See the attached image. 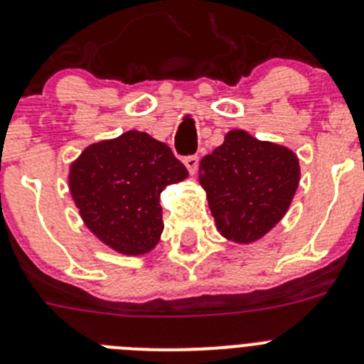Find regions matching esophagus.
Here are the masks:
<instances>
[{
    "label": "esophagus",
    "mask_w": 364,
    "mask_h": 364,
    "mask_svg": "<svg viewBox=\"0 0 364 364\" xmlns=\"http://www.w3.org/2000/svg\"><path fill=\"white\" fill-rule=\"evenodd\" d=\"M184 166L188 168L189 173H195L196 168H198V156L196 155H189L184 159Z\"/></svg>",
    "instance_id": "obj_1"
}]
</instances>
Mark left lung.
Masks as SVG:
<instances>
[{
    "instance_id": "obj_1",
    "label": "left lung",
    "mask_w": 364,
    "mask_h": 364,
    "mask_svg": "<svg viewBox=\"0 0 364 364\" xmlns=\"http://www.w3.org/2000/svg\"><path fill=\"white\" fill-rule=\"evenodd\" d=\"M200 186L223 238L252 243L289 211L299 184L292 149L231 129L211 155L200 160Z\"/></svg>"
}]
</instances>
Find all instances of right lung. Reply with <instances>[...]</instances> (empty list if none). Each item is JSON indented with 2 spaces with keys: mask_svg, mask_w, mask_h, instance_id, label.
Masks as SVG:
<instances>
[{
  "mask_svg": "<svg viewBox=\"0 0 364 364\" xmlns=\"http://www.w3.org/2000/svg\"><path fill=\"white\" fill-rule=\"evenodd\" d=\"M188 178L168 144L144 132L90 144L73 160L68 188L86 228L126 256L146 255L159 243L164 222L160 193Z\"/></svg>",
  "mask_w": 364,
  "mask_h": 364,
  "instance_id": "obj_1",
  "label": "right lung"
}]
</instances>
